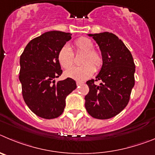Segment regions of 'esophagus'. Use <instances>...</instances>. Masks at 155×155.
<instances>
[{"instance_id": "obj_1", "label": "esophagus", "mask_w": 155, "mask_h": 155, "mask_svg": "<svg viewBox=\"0 0 155 155\" xmlns=\"http://www.w3.org/2000/svg\"><path fill=\"white\" fill-rule=\"evenodd\" d=\"M83 82H80V81H77V82H76V85H77V86H80L81 84H83Z\"/></svg>"}]
</instances>
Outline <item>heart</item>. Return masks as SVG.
I'll list each match as a JSON object with an SVG mask.
<instances>
[{
	"label": "heart",
	"instance_id": "heart-1",
	"mask_svg": "<svg viewBox=\"0 0 155 155\" xmlns=\"http://www.w3.org/2000/svg\"><path fill=\"white\" fill-rule=\"evenodd\" d=\"M72 47L76 53H83L80 63L83 65L74 67L65 72L66 77L75 80L82 81L91 77L95 72L101 69L104 63V57L100 51L93 49V42L88 38L80 37L75 40ZM57 58L62 68L68 69L74 63V55L67 45H63L58 50Z\"/></svg>",
	"mask_w": 155,
	"mask_h": 155
}]
</instances>
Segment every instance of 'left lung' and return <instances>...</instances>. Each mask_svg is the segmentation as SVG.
I'll return each instance as SVG.
<instances>
[{"label": "left lung", "mask_w": 155, "mask_h": 155, "mask_svg": "<svg viewBox=\"0 0 155 155\" xmlns=\"http://www.w3.org/2000/svg\"><path fill=\"white\" fill-rule=\"evenodd\" d=\"M98 44L104 57L96 80L86 82L90 91L85 97L88 114L96 119L114 117L127 107L134 86L135 64L126 45L113 33L89 34ZM100 80L99 86L94 81Z\"/></svg>", "instance_id": "obj_1"}]
</instances>
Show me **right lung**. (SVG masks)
Instances as JSON below:
<instances>
[{
  "mask_svg": "<svg viewBox=\"0 0 155 155\" xmlns=\"http://www.w3.org/2000/svg\"><path fill=\"white\" fill-rule=\"evenodd\" d=\"M70 33L48 31L28 42L20 57L19 80L25 104L44 119L56 118L63 113L65 98L76 88L71 78L55 83L62 75L57 54L72 38Z\"/></svg>",
  "mask_w": 155,
  "mask_h": 155,
  "instance_id": "add662e5",
  "label": "right lung"
}]
</instances>
